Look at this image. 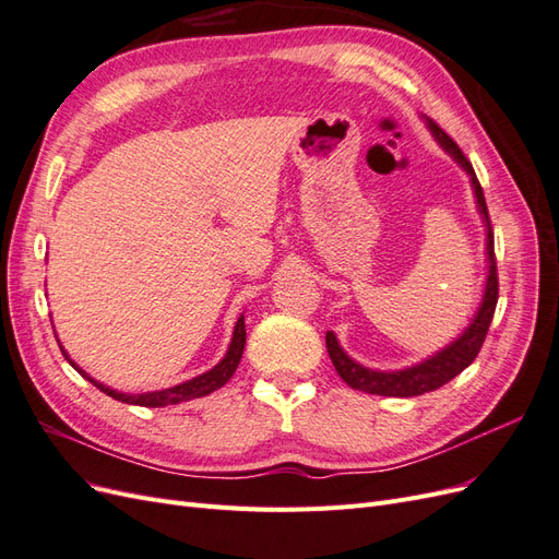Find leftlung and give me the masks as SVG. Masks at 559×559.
<instances>
[{
	"label": "left lung",
	"mask_w": 559,
	"mask_h": 559,
	"mask_svg": "<svg viewBox=\"0 0 559 559\" xmlns=\"http://www.w3.org/2000/svg\"><path fill=\"white\" fill-rule=\"evenodd\" d=\"M427 123H429V130L433 132L436 142L441 144L471 177L473 193H476V202H478V212L483 214V222L487 226L489 273H487L485 294H483V302H480L476 317H473L466 331L456 337V341H452L445 349L436 352L433 357L425 359L417 366L403 368V370H373V368H366V366L357 364L347 357L341 345H337V337L333 335V331H326V349H329V357L337 370V376H341L352 389H359V392H366V394L405 399V396L427 394V392H433V389H438V386H443L445 382L460 376L462 370L468 368L473 364V359L478 357V352L485 343V335L489 331V324H492L495 310H497L499 277H497V259H495V233H492V222H489V212L485 205L480 181H478L476 173H473V165L468 163V158L462 154V148L456 146V142L450 138V134L443 128H438L431 118H427Z\"/></svg>",
	"instance_id": "1"
}]
</instances>
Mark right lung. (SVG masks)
<instances>
[{
  "mask_svg": "<svg viewBox=\"0 0 559 559\" xmlns=\"http://www.w3.org/2000/svg\"><path fill=\"white\" fill-rule=\"evenodd\" d=\"M245 341H247L245 317H240L238 324H235L233 341H230V345H228L226 357H224L222 361H218L212 370H207V373H202V376H198V378H193V380H186V382H181V384H175V386H170V389H160V392H146V394H121V392H116V389H111V386H107V384H103V382L93 380L88 373H83V370H81L70 357H67V352H64L62 347H60V349H62V354H64V359L70 361L83 378H86L88 382H93V384L99 389V392H105L107 396H111V399H116V401H121V403L144 405V408H163V405H173V403H181V401H191V399L207 396V394L214 392V389L224 386V384L233 378L235 368H238V364H240V359H242Z\"/></svg>",
  "mask_w": 559,
  "mask_h": 559,
  "instance_id": "obj_1",
  "label": "right lung"
}]
</instances>
